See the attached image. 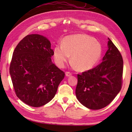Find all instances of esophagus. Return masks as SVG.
<instances>
[{
  "instance_id": "obj_1",
  "label": "esophagus",
  "mask_w": 132,
  "mask_h": 132,
  "mask_svg": "<svg viewBox=\"0 0 132 132\" xmlns=\"http://www.w3.org/2000/svg\"><path fill=\"white\" fill-rule=\"evenodd\" d=\"M71 75H72V73H70V72H69V71H67L65 73L66 76H67V77L70 76H71Z\"/></svg>"
}]
</instances>
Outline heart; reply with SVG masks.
<instances>
[{"mask_svg":"<svg viewBox=\"0 0 132 132\" xmlns=\"http://www.w3.org/2000/svg\"><path fill=\"white\" fill-rule=\"evenodd\" d=\"M102 46L98 41L86 34H75L64 38L61 46L53 48V56L56 64L64 67L71 56V62L80 71L91 69L100 60Z\"/></svg>","mask_w":132,"mask_h":132,"instance_id":"heart-1","label":"heart"}]
</instances>
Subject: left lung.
<instances>
[{
	"label": "left lung",
	"instance_id": "1",
	"mask_svg": "<svg viewBox=\"0 0 132 132\" xmlns=\"http://www.w3.org/2000/svg\"><path fill=\"white\" fill-rule=\"evenodd\" d=\"M108 50L102 63L77 75L76 95L90 109H102L112 102L122 84L123 60L117 47L108 38Z\"/></svg>",
	"mask_w": 132,
	"mask_h": 132
}]
</instances>
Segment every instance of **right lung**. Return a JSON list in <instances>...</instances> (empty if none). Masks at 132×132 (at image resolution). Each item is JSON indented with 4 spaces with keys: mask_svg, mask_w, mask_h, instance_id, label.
<instances>
[{
    "mask_svg": "<svg viewBox=\"0 0 132 132\" xmlns=\"http://www.w3.org/2000/svg\"><path fill=\"white\" fill-rule=\"evenodd\" d=\"M53 50L47 38L31 34L20 41L12 54L10 73L18 98L40 107L51 101L64 78V71L52 62Z\"/></svg>",
    "mask_w": 132,
    "mask_h": 132,
    "instance_id": "1",
    "label": "right lung"
}]
</instances>
